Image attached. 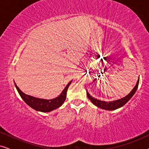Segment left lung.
<instances>
[{
	"label": "left lung",
	"instance_id": "obj_1",
	"mask_svg": "<svg viewBox=\"0 0 149 149\" xmlns=\"http://www.w3.org/2000/svg\"><path fill=\"white\" fill-rule=\"evenodd\" d=\"M138 83H139V79H138L136 86L134 87V89H132L131 92H130L128 95H126L125 97H123V98L117 100L112 101V102H105V101L99 100H97L94 98V97H93L92 96H91V95H89V93L87 92V97H88V98L90 100L91 102H92L94 105L96 106V107L102 109L108 110V111H113V110L117 109L120 107H122L123 106L125 105L130 99L132 98V96L134 95V93H136V90H137L138 87Z\"/></svg>",
	"mask_w": 149,
	"mask_h": 149
}]
</instances>
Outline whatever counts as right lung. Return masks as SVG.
Here are the masks:
<instances>
[{"label": "right lung", "instance_id": "1", "mask_svg": "<svg viewBox=\"0 0 149 149\" xmlns=\"http://www.w3.org/2000/svg\"><path fill=\"white\" fill-rule=\"evenodd\" d=\"M71 82H72V81L68 83V84L66 85L64 90L62 91V93L58 97L52 100L37 98V97L31 96V95H26V93L22 92L20 90L19 87L15 84V85L18 93H19L20 96H21L22 98L24 100V101L28 106H30V107L37 111L46 113V112H50L52 111H54V110L58 109V108L61 107L63 104V103H64V102L66 98L67 90H68V88L69 85H70Z\"/></svg>", "mask_w": 149, "mask_h": 149}]
</instances>
